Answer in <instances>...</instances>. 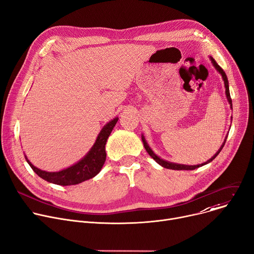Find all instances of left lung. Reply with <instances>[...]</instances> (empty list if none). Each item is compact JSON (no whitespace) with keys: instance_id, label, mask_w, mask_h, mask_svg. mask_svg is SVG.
I'll return each mask as SVG.
<instances>
[{"instance_id":"obj_1","label":"left lung","mask_w":254,"mask_h":254,"mask_svg":"<svg viewBox=\"0 0 254 254\" xmlns=\"http://www.w3.org/2000/svg\"><path fill=\"white\" fill-rule=\"evenodd\" d=\"M211 61H212V63H213V65H214L215 68L218 70V72L221 73V74H222V76H223V79H224V82H225V87H226V95H227V99H228V101H229V103L231 104V108H232V99H231V96H230V91H229V81H228L227 75H226L225 71L223 70L222 67L219 66V65L215 62V60H214L213 58H211ZM142 141H143V144H144V147H145L146 151L148 152V154H149L152 158H153L157 163H159L161 166H163V167H165V168H168V170H176V171H193V170H195V168H197V167H200V166H202V165H204V164H206V163H208V162L212 161V160H213V159L218 155L219 152L222 151V149H223V147L225 146V143H226V140H225L224 144L222 145V147H221V148H219V150L216 152L215 155H214V156H212V157H211L209 160H207L205 163H202V164H199V165H183V164H177V163L167 162V161H165V160H163V159H160L157 155H155V154L153 153V151H152V150L150 149V147L147 145V143H146V141H145L144 137H142Z\"/></svg>"}]
</instances>
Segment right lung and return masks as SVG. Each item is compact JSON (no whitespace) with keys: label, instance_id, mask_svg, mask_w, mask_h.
Listing matches in <instances>:
<instances>
[{"label":"right lung","instance_id":"right-lung-1","mask_svg":"<svg viewBox=\"0 0 254 254\" xmlns=\"http://www.w3.org/2000/svg\"><path fill=\"white\" fill-rule=\"evenodd\" d=\"M117 121L118 118L116 117L113 121L108 123L99 133L96 143L94 144L89 153L79 162H77L76 164L68 168H66V170H63L57 173H49V172L41 171L36 166H33L29 162V160H27V158L25 157L26 161L32 168V171L35 172L40 178L44 179L49 183H53L56 185L70 186V185H76L81 182L87 181L89 179H92L100 173L101 168H102L105 162V159H106L105 145Z\"/></svg>","mask_w":254,"mask_h":254}]
</instances>
